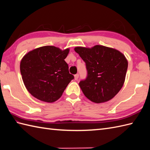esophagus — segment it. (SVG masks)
I'll return each instance as SVG.
<instances>
[{"label": "esophagus", "instance_id": "34e87169", "mask_svg": "<svg viewBox=\"0 0 150 150\" xmlns=\"http://www.w3.org/2000/svg\"><path fill=\"white\" fill-rule=\"evenodd\" d=\"M79 75L77 74H76V75H74V77H75V80H78V79H79Z\"/></svg>", "mask_w": 150, "mask_h": 150}]
</instances>
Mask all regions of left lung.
Wrapping results in <instances>:
<instances>
[{
	"mask_svg": "<svg viewBox=\"0 0 150 150\" xmlns=\"http://www.w3.org/2000/svg\"><path fill=\"white\" fill-rule=\"evenodd\" d=\"M78 53L86 65L88 75L79 82L87 98L96 103L112 99L125 82L128 61L120 51L102 45L85 48L77 47Z\"/></svg>",
	"mask_w": 150,
	"mask_h": 150,
	"instance_id": "left-lung-1",
	"label": "left lung"
}]
</instances>
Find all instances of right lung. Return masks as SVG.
Listing matches in <instances>:
<instances>
[{"label": "right lung", "mask_w": 150, "mask_h": 150, "mask_svg": "<svg viewBox=\"0 0 150 150\" xmlns=\"http://www.w3.org/2000/svg\"><path fill=\"white\" fill-rule=\"evenodd\" d=\"M69 51V48L61 50L54 46H44L24 55L20 73L27 91L34 97L49 103L61 98L74 79L64 61Z\"/></svg>", "instance_id": "right-lung-1"}]
</instances>
